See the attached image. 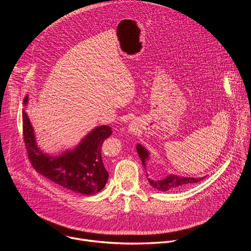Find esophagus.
Returning a JSON list of instances; mask_svg holds the SVG:
<instances>
[{"label":"esophagus","instance_id":"1","mask_svg":"<svg viewBox=\"0 0 251 251\" xmlns=\"http://www.w3.org/2000/svg\"><path fill=\"white\" fill-rule=\"evenodd\" d=\"M138 131V124L135 121H132V123H130L129 125V132L132 134H136Z\"/></svg>","mask_w":251,"mask_h":251}]
</instances>
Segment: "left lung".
Wrapping results in <instances>:
<instances>
[{
  "mask_svg": "<svg viewBox=\"0 0 251 251\" xmlns=\"http://www.w3.org/2000/svg\"><path fill=\"white\" fill-rule=\"evenodd\" d=\"M136 150H137V153L142 161L143 166H144V168L146 170L147 161L149 159L148 150L145 149L140 144H137ZM146 175H147V176H149V175L147 173H146ZM203 178H204V176H202V177H188V176H180L171 174L164 178H160V180H155V178L148 177V181H149L150 185L153 188H155L156 190L161 191V192H167L169 190H173V189H176L180 187H185L190 184L198 183V182L203 180Z\"/></svg>",
  "mask_w": 251,
  "mask_h": 251,
  "instance_id": "1",
  "label": "left lung"
}]
</instances>
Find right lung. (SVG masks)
<instances>
[{
  "instance_id": "add662e5",
  "label": "right lung",
  "mask_w": 251,
  "mask_h": 251,
  "mask_svg": "<svg viewBox=\"0 0 251 251\" xmlns=\"http://www.w3.org/2000/svg\"><path fill=\"white\" fill-rule=\"evenodd\" d=\"M28 97L24 99L26 105ZM23 134L28 159L34 170L53 183L81 195L100 192L108 180L102 157L101 146L111 134L108 125L95 127L79 144L58 156L44 153L37 144L33 128L26 112L23 111Z\"/></svg>"
}]
</instances>
